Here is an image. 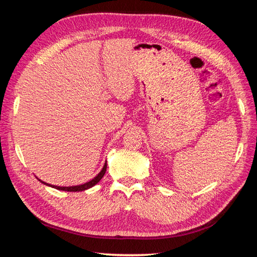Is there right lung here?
<instances>
[{
	"instance_id": "add662e5",
	"label": "right lung",
	"mask_w": 257,
	"mask_h": 257,
	"mask_svg": "<svg viewBox=\"0 0 257 257\" xmlns=\"http://www.w3.org/2000/svg\"><path fill=\"white\" fill-rule=\"evenodd\" d=\"M105 170H107V164H104L102 170L98 174V176H95V177L92 180H90V182L85 183L83 185L72 186V187H59V186H51V185H50V186H51V187H53V188H57L59 190H65V192H82V190L91 188L92 186H94L95 184H98L100 180H101V178L103 177V175L105 174ZM40 182L43 183L42 180H40ZM44 184H47V183H44ZM47 185H49V184H47Z\"/></svg>"
}]
</instances>
